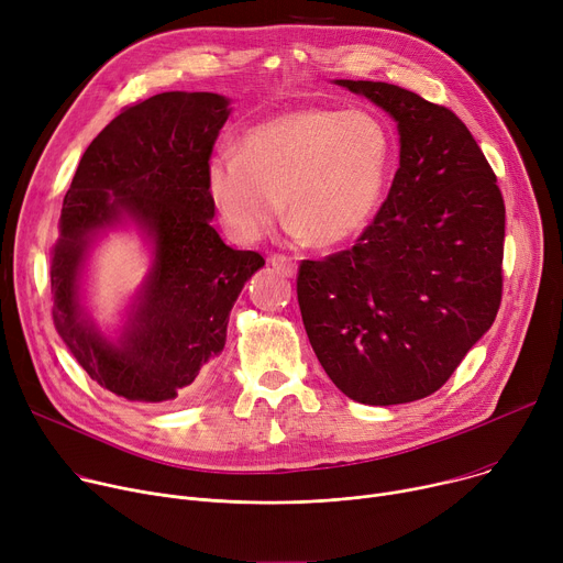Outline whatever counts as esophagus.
Here are the masks:
<instances>
[{"label":"esophagus","instance_id":"esophagus-1","mask_svg":"<svg viewBox=\"0 0 563 563\" xmlns=\"http://www.w3.org/2000/svg\"><path fill=\"white\" fill-rule=\"evenodd\" d=\"M269 265H272L276 272H280L283 276H294V274H296V262H294V257H287V255H283V253H274V255L269 257Z\"/></svg>","mask_w":563,"mask_h":563}]
</instances>
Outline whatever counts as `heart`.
I'll list each match as a JSON object with an SVG mask.
<instances>
[{"instance_id": "b5f03b06", "label": "heart", "mask_w": 563, "mask_h": 563, "mask_svg": "<svg viewBox=\"0 0 563 563\" xmlns=\"http://www.w3.org/2000/svg\"><path fill=\"white\" fill-rule=\"evenodd\" d=\"M391 161L385 124L364 110L301 108L253 126L208 165V192L242 242L283 212L317 246L353 240L376 210Z\"/></svg>"}]
</instances>
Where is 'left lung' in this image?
<instances>
[{
  "mask_svg": "<svg viewBox=\"0 0 563 563\" xmlns=\"http://www.w3.org/2000/svg\"><path fill=\"white\" fill-rule=\"evenodd\" d=\"M334 84L396 120L400 167L353 249L301 262L298 306L336 389L411 402L445 385L498 314L505 201L453 110L383 81Z\"/></svg>",
  "mask_w": 563,
  "mask_h": 563,
  "instance_id": "1",
  "label": "left lung"
}]
</instances>
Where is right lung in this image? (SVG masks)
<instances>
[{
  "label": "right lung",
  "instance_id": "obj_1",
  "mask_svg": "<svg viewBox=\"0 0 563 563\" xmlns=\"http://www.w3.org/2000/svg\"><path fill=\"white\" fill-rule=\"evenodd\" d=\"M229 106L214 92L126 106L90 142L63 199L49 267L54 323L88 376L126 400L197 396L244 283L265 265L260 253L223 244L210 223L208 161ZM126 220L153 246V267L112 341L80 306V278L93 240Z\"/></svg>",
  "mask_w": 563,
  "mask_h": 563
}]
</instances>
